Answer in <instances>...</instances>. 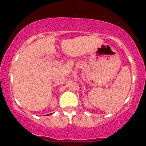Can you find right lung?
Wrapping results in <instances>:
<instances>
[{
    "instance_id": "right-lung-1",
    "label": "right lung",
    "mask_w": 146,
    "mask_h": 146,
    "mask_svg": "<svg viewBox=\"0 0 146 146\" xmlns=\"http://www.w3.org/2000/svg\"><path fill=\"white\" fill-rule=\"evenodd\" d=\"M49 115H51V114H49Z\"/></svg>"
}]
</instances>
